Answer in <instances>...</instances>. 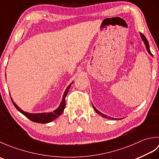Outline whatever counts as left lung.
Here are the masks:
<instances>
[{
  "instance_id": "obj_1",
  "label": "left lung",
  "mask_w": 159,
  "mask_h": 159,
  "mask_svg": "<svg viewBox=\"0 0 159 159\" xmlns=\"http://www.w3.org/2000/svg\"><path fill=\"white\" fill-rule=\"evenodd\" d=\"M140 35H141V39H142V40L143 41V42H144V43H145V46H146V49H147V50H148V52L150 53V55H151L152 56H153L152 55V54L151 53V52H150V46H149V43H148V41L147 40V39H146V37H145V35H143V34H142V33H140ZM93 109H94V110L96 111V112L97 113H98L99 115H100V116H102V117H105V118H110V119H112V120H113V118L112 117H108V116H105V115H104V114H102V113L101 112H100L99 111H98L96 108H95V107H94L93 105Z\"/></svg>"
}]
</instances>
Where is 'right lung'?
<instances>
[{
	"label": "right lung",
	"mask_w": 159,
	"mask_h": 159,
	"mask_svg": "<svg viewBox=\"0 0 159 159\" xmlns=\"http://www.w3.org/2000/svg\"><path fill=\"white\" fill-rule=\"evenodd\" d=\"M72 83H73V82L67 87L66 91H65V92H64V93H63L61 102L59 107L57 108V109L54 111L53 112L42 113H29L27 112H25L24 111L20 109L18 107V106L17 105V104L14 102H13V100H12L11 98V99L13 105H14V107L16 108V109L18 111H20L21 113H22L24 116H26L27 118H29L30 120H31L32 121H34V122H36V123H41V124L49 123V122H50V121H52L54 120H55L56 118H57L62 114L63 111L64 109H65V107H66V97L67 96V92H68V91L70 88L71 85H72Z\"/></svg>",
	"instance_id": "right-lung-1"
}]
</instances>
